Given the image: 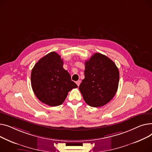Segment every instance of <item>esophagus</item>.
<instances>
[{
  "label": "esophagus",
  "instance_id": "esophagus-1",
  "mask_svg": "<svg viewBox=\"0 0 152 152\" xmlns=\"http://www.w3.org/2000/svg\"><path fill=\"white\" fill-rule=\"evenodd\" d=\"M80 82H81V81H80V80H78V81L76 82V83H77V85L78 86H79V85H80Z\"/></svg>",
  "mask_w": 152,
  "mask_h": 152
}]
</instances>
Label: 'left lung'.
Wrapping results in <instances>:
<instances>
[{"mask_svg": "<svg viewBox=\"0 0 152 152\" xmlns=\"http://www.w3.org/2000/svg\"><path fill=\"white\" fill-rule=\"evenodd\" d=\"M85 78L79 86L85 102L93 107L107 104L118 90V67L107 56L95 53L85 61Z\"/></svg>", "mask_w": 152, "mask_h": 152, "instance_id": "1", "label": "left lung"}]
</instances>
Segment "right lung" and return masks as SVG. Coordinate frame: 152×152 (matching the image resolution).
Returning <instances> with one entry per match:
<instances>
[{"label":"right lung","instance_id":"right-lung-1","mask_svg":"<svg viewBox=\"0 0 152 152\" xmlns=\"http://www.w3.org/2000/svg\"><path fill=\"white\" fill-rule=\"evenodd\" d=\"M33 91L43 103L51 107L64 102L69 91L78 87L63 68L61 56L53 51L42 58L31 72Z\"/></svg>","mask_w":152,"mask_h":152}]
</instances>
